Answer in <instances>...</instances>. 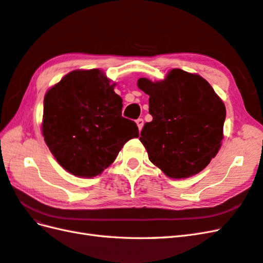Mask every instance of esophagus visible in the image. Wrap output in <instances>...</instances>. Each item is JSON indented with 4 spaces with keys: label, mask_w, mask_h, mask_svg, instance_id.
I'll use <instances>...</instances> for the list:
<instances>
[{
    "label": "esophagus",
    "mask_w": 263,
    "mask_h": 263,
    "mask_svg": "<svg viewBox=\"0 0 263 263\" xmlns=\"http://www.w3.org/2000/svg\"><path fill=\"white\" fill-rule=\"evenodd\" d=\"M136 124H137L138 129L142 130V128H143V126H144V120H143L142 118H138V119L136 120Z\"/></svg>",
    "instance_id": "1"
}]
</instances>
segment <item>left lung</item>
Returning a JSON list of instances; mask_svg holds the SVG:
<instances>
[{"instance_id": "left-lung-1", "label": "left lung", "mask_w": 263, "mask_h": 263, "mask_svg": "<svg viewBox=\"0 0 263 263\" xmlns=\"http://www.w3.org/2000/svg\"><path fill=\"white\" fill-rule=\"evenodd\" d=\"M149 96L151 123L139 140L149 161L170 178H187L216 156L223 139L226 106L210 83L196 73L172 69L161 81L139 78Z\"/></svg>"}]
</instances>
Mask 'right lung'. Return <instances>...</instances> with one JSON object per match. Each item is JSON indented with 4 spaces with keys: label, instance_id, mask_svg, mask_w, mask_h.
<instances>
[{
    "label": "right lung",
    "instance_id": "add662e5",
    "mask_svg": "<svg viewBox=\"0 0 263 263\" xmlns=\"http://www.w3.org/2000/svg\"><path fill=\"white\" fill-rule=\"evenodd\" d=\"M99 69L73 70L44 96L42 135L63 168L93 177L112 164L138 127L121 116L123 99Z\"/></svg>",
    "mask_w": 263,
    "mask_h": 263
}]
</instances>
